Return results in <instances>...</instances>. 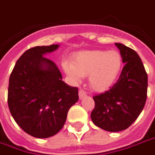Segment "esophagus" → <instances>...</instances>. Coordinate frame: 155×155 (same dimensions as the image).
Segmentation results:
<instances>
[{"label":"esophagus","mask_w":155,"mask_h":155,"mask_svg":"<svg viewBox=\"0 0 155 155\" xmlns=\"http://www.w3.org/2000/svg\"><path fill=\"white\" fill-rule=\"evenodd\" d=\"M85 97H86V93L83 90H80V91H79V98H80V100H82V99H84Z\"/></svg>","instance_id":"obj_1"}]
</instances>
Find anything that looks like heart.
Wrapping results in <instances>:
<instances>
[{
  "instance_id": "b5f03b06",
  "label": "heart",
  "mask_w": 155,
  "mask_h": 155,
  "mask_svg": "<svg viewBox=\"0 0 155 155\" xmlns=\"http://www.w3.org/2000/svg\"><path fill=\"white\" fill-rule=\"evenodd\" d=\"M123 67V59L117 51H86L78 53L73 63L64 61L63 71L73 82L78 83L89 75L91 87L104 92L115 83Z\"/></svg>"
}]
</instances>
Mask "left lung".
Listing matches in <instances>:
<instances>
[{"instance_id": "1", "label": "left lung", "mask_w": 155, "mask_h": 155, "mask_svg": "<svg viewBox=\"0 0 155 155\" xmlns=\"http://www.w3.org/2000/svg\"><path fill=\"white\" fill-rule=\"evenodd\" d=\"M124 64L119 80L108 91L93 97L91 120L109 132L126 130L139 117L146 102L148 75L135 51L115 43Z\"/></svg>"}]
</instances>
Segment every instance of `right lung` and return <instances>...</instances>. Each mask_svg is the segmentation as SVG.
I'll return each mask as SVG.
<instances>
[{
	"instance_id": "obj_1",
	"label": "right lung",
	"mask_w": 155,
	"mask_h": 155,
	"mask_svg": "<svg viewBox=\"0 0 155 155\" xmlns=\"http://www.w3.org/2000/svg\"><path fill=\"white\" fill-rule=\"evenodd\" d=\"M59 45L31 48L16 61L8 88V106L22 130L35 138H49L64 126L78 89L62 81L61 71L45 54Z\"/></svg>"
}]
</instances>
